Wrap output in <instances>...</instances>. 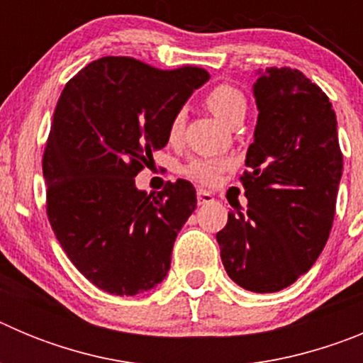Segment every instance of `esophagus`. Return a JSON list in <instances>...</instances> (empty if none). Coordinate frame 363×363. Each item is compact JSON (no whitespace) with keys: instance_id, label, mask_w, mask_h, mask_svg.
Here are the masks:
<instances>
[{"instance_id":"1","label":"esophagus","mask_w":363,"mask_h":363,"mask_svg":"<svg viewBox=\"0 0 363 363\" xmlns=\"http://www.w3.org/2000/svg\"><path fill=\"white\" fill-rule=\"evenodd\" d=\"M196 198H198V203L205 205V203H211L214 200V196L211 194L209 191H205V189H198L196 192Z\"/></svg>"}]
</instances>
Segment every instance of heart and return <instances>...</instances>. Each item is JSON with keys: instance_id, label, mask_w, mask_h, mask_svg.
<instances>
[{"instance_id": "heart-1", "label": "heart", "mask_w": 363, "mask_h": 363, "mask_svg": "<svg viewBox=\"0 0 363 363\" xmlns=\"http://www.w3.org/2000/svg\"><path fill=\"white\" fill-rule=\"evenodd\" d=\"M207 105H209L211 111L220 118L221 121L230 123L233 120L240 116H245L247 112V99L243 96V92L240 89L233 85H227V83H221V85L214 86L213 91L207 94ZM184 121H185V112L176 111L172 114L171 121H169V140L176 142L179 140L182 133H184ZM227 163L223 160L216 158H198L192 160L187 165L185 172H187L191 178L198 179L201 184L213 185L216 184L218 178L223 171H225Z\"/></svg>"}]
</instances>
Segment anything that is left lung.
<instances>
[{"mask_svg":"<svg viewBox=\"0 0 363 363\" xmlns=\"http://www.w3.org/2000/svg\"><path fill=\"white\" fill-rule=\"evenodd\" d=\"M258 120L242 176L247 213L230 211L216 234L234 284L278 293L306 274L325 247L344 158L325 92L300 70H258Z\"/></svg>","mask_w":363,"mask_h":363,"instance_id":"left-lung-1","label":"left lung"}]
</instances>
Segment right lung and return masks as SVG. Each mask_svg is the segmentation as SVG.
Masks as SVG:
<instances>
[{"instance_id":"1","label":"right lung","mask_w":363,"mask_h":363,"mask_svg":"<svg viewBox=\"0 0 363 363\" xmlns=\"http://www.w3.org/2000/svg\"><path fill=\"white\" fill-rule=\"evenodd\" d=\"M209 74L101 57L65 85L43 156L47 214L74 267L105 293L134 296L162 284L176 236L196 209L187 179L158 196L136 174L169 143V121Z\"/></svg>"}]
</instances>
